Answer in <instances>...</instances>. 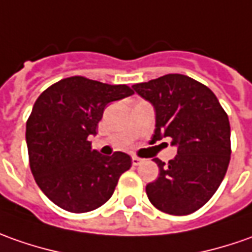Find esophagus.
I'll use <instances>...</instances> for the list:
<instances>
[{
  "label": "esophagus",
  "mask_w": 252,
  "mask_h": 252,
  "mask_svg": "<svg viewBox=\"0 0 252 252\" xmlns=\"http://www.w3.org/2000/svg\"><path fill=\"white\" fill-rule=\"evenodd\" d=\"M142 162H143V160H142V158H139V157H132L133 165H139V164H142Z\"/></svg>",
  "instance_id": "34e87169"
}]
</instances>
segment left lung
<instances>
[{
  "instance_id": "8db88e82",
  "label": "left lung",
  "mask_w": 252,
  "mask_h": 252,
  "mask_svg": "<svg viewBox=\"0 0 252 252\" xmlns=\"http://www.w3.org/2000/svg\"><path fill=\"white\" fill-rule=\"evenodd\" d=\"M153 104V140L171 139L178 155L155 158L160 174L146 186L150 203L169 215L197 211L220 188L230 161V124L208 87L184 74H165L132 85Z\"/></svg>"
}]
</instances>
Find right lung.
<instances>
[{"label":"right lung","instance_id":"right-lung-1","mask_svg":"<svg viewBox=\"0 0 252 252\" xmlns=\"http://www.w3.org/2000/svg\"><path fill=\"white\" fill-rule=\"evenodd\" d=\"M126 85H110L81 76L55 83L41 94L26 123L30 169L42 193L68 212L96 210L112 197L131 157L92 150L106 104L131 96Z\"/></svg>","mask_w":252,"mask_h":252}]
</instances>
